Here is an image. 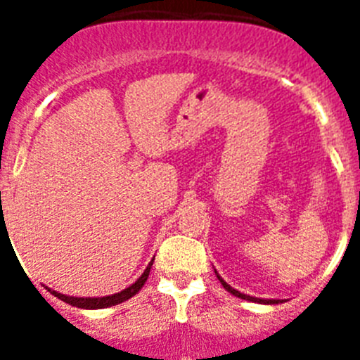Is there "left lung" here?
Masks as SVG:
<instances>
[{
    "label": "left lung",
    "instance_id": "obj_1",
    "mask_svg": "<svg viewBox=\"0 0 360 360\" xmlns=\"http://www.w3.org/2000/svg\"><path fill=\"white\" fill-rule=\"evenodd\" d=\"M216 276H218V272H216ZM218 279H219V283H221V285H224L225 290H227L229 294L236 295V297L247 299V301H254V303H265V304H274V303H278V299H257V297H252V295H245V294H241V292L234 290V288H232L231 285H227V283H225L224 279L219 278V276H218Z\"/></svg>",
    "mask_w": 360,
    "mask_h": 360
}]
</instances>
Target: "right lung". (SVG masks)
Masks as SVG:
<instances>
[{"mask_svg": "<svg viewBox=\"0 0 360 360\" xmlns=\"http://www.w3.org/2000/svg\"><path fill=\"white\" fill-rule=\"evenodd\" d=\"M151 265H153V262L149 263L148 269L144 270V274H142L141 278L136 279V281L133 283L131 287H128V288H126V290L119 292V294L106 295V297H70V295H65V294H57L56 290H50V288H49V292L52 295H56L57 299H61V301H65V303L72 304V307H77V308H88V310H97V308L113 307V304H119V303H122V301H126V299L133 297V295H135L136 292H139L142 287H144V283L148 281V276H149V270H151Z\"/></svg>", "mask_w": 360, "mask_h": 360, "instance_id": "1", "label": "right lung"}]
</instances>
